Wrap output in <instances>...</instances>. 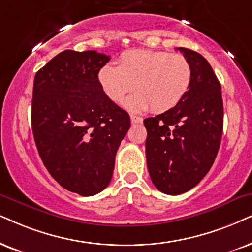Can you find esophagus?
<instances>
[{
    "label": "esophagus",
    "mask_w": 252,
    "mask_h": 252,
    "mask_svg": "<svg viewBox=\"0 0 252 252\" xmlns=\"http://www.w3.org/2000/svg\"><path fill=\"white\" fill-rule=\"evenodd\" d=\"M130 120H131V123H132V124H138V123H142V122H143L142 117L135 116V115L130 116Z\"/></svg>",
    "instance_id": "34e87169"
}]
</instances>
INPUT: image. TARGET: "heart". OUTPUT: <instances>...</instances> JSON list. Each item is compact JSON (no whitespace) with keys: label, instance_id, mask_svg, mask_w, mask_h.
Returning <instances> with one entry per match:
<instances>
[{"label":"heart","instance_id":"b5f03b06","mask_svg":"<svg viewBox=\"0 0 252 252\" xmlns=\"http://www.w3.org/2000/svg\"><path fill=\"white\" fill-rule=\"evenodd\" d=\"M193 69L189 60L180 53L165 51L130 50L120 57L119 66L106 63L97 73L104 94L120 102L133 88L124 106L131 111L152 108L164 113L180 103L192 84Z\"/></svg>","mask_w":252,"mask_h":252}]
</instances>
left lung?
<instances>
[{
	"instance_id": "left-lung-1",
	"label": "left lung",
	"mask_w": 252,
	"mask_h": 252,
	"mask_svg": "<svg viewBox=\"0 0 252 252\" xmlns=\"http://www.w3.org/2000/svg\"><path fill=\"white\" fill-rule=\"evenodd\" d=\"M189 60L192 84L172 109L144 120L146 164L152 183L165 194L192 189L211 170L223 130L221 84L195 51L178 47Z\"/></svg>"
}]
</instances>
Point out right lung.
Listing matches in <instances>:
<instances>
[{
	"instance_id": "add662e5",
	"label": "right lung",
	"mask_w": 252,
	"mask_h": 252,
	"mask_svg": "<svg viewBox=\"0 0 252 252\" xmlns=\"http://www.w3.org/2000/svg\"><path fill=\"white\" fill-rule=\"evenodd\" d=\"M109 60L96 51L66 50L33 81L31 124L41 160L60 186L82 196L109 185L130 128L128 113L98 84L97 73Z\"/></svg>"
}]
</instances>
